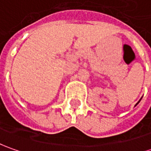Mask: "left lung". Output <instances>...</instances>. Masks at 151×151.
Returning <instances> with one entry per match:
<instances>
[{"instance_id":"obj_1","label":"left lung","mask_w":151,"mask_h":151,"mask_svg":"<svg viewBox=\"0 0 151 151\" xmlns=\"http://www.w3.org/2000/svg\"><path fill=\"white\" fill-rule=\"evenodd\" d=\"M139 101H140V100H139V101H138V102H137V104H138V103H139ZM137 104H136V105H137Z\"/></svg>"}]
</instances>
